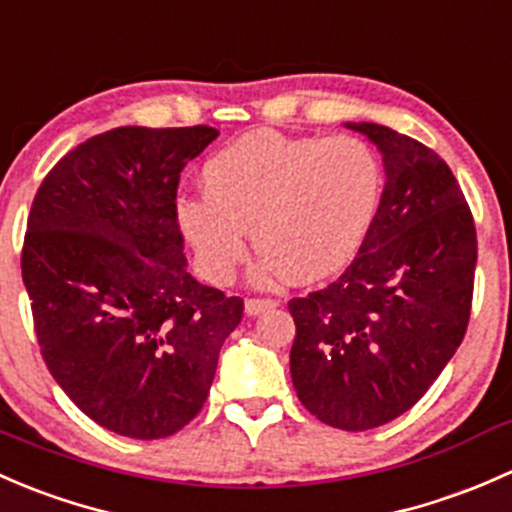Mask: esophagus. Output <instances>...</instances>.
Masks as SVG:
<instances>
[{
  "mask_svg": "<svg viewBox=\"0 0 512 512\" xmlns=\"http://www.w3.org/2000/svg\"><path fill=\"white\" fill-rule=\"evenodd\" d=\"M275 307H277L275 299H247L245 302L247 317H257V314L270 312V309H275Z\"/></svg>",
  "mask_w": 512,
  "mask_h": 512,
  "instance_id": "esophagus-1",
  "label": "esophagus"
}]
</instances>
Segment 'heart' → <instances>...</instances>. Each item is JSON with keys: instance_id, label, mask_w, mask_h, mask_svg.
Here are the masks:
<instances>
[{"instance_id": "1", "label": "heart", "mask_w": 512, "mask_h": 512, "mask_svg": "<svg viewBox=\"0 0 512 512\" xmlns=\"http://www.w3.org/2000/svg\"><path fill=\"white\" fill-rule=\"evenodd\" d=\"M203 188L175 200V218L200 270L227 282L247 255L257 280L317 282L344 270L364 245L384 195L379 153L354 136L294 138L252 131L205 160Z\"/></svg>"}]
</instances>
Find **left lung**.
Returning <instances> with one entry per match:
<instances>
[{
  "instance_id": "left-lung-1",
  "label": "left lung",
  "mask_w": 512,
  "mask_h": 512,
  "mask_svg": "<svg viewBox=\"0 0 512 512\" xmlns=\"http://www.w3.org/2000/svg\"><path fill=\"white\" fill-rule=\"evenodd\" d=\"M344 126L381 153L384 195L344 275L289 302V371L309 414L369 431L406 414L461 347L478 245L461 185L431 148L379 123Z\"/></svg>"
}]
</instances>
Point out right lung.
Segmentation results:
<instances>
[{
	"label": "right lung",
	"instance_id": "add662e5",
	"mask_svg": "<svg viewBox=\"0 0 512 512\" xmlns=\"http://www.w3.org/2000/svg\"><path fill=\"white\" fill-rule=\"evenodd\" d=\"M220 133L123 126L66 153L29 213L22 277L56 384L118 436H173L203 409L242 299L188 272L180 170Z\"/></svg>",
	"mask_w": 512,
	"mask_h": 512
}]
</instances>
